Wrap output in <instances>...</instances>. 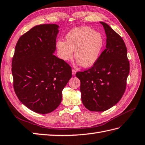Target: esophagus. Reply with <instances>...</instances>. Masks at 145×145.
Instances as JSON below:
<instances>
[{
  "label": "esophagus",
  "mask_w": 145,
  "mask_h": 145,
  "mask_svg": "<svg viewBox=\"0 0 145 145\" xmlns=\"http://www.w3.org/2000/svg\"><path fill=\"white\" fill-rule=\"evenodd\" d=\"M76 70H74V69H72V76H75V75H76Z\"/></svg>",
  "instance_id": "esophagus-1"
}]
</instances>
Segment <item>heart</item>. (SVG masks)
Wrapping results in <instances>:
<instances>
[{
	"label": "heart",
	"mask_w": 145,
	"mask_h": 145,
	"mask_svg": "<svg viewBox=\"0 0 145 145\" xmlns=\"http://www.w3.org/2000/svg\"><path fill=\"white\" fill-rule=\"evenodd\" d=\"M104 46V40L101 33L87 27H77L66 36V41L58 40L56 48L58 56L64 61L74 56L77 63L84 67L92 66L97 62Z\"/></svg>",
	"instance_id": "heart-1"
}]
</instances>
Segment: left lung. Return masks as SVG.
I'll list each match as a JSON object with an SVG mask.
<instances>
[{
  "label": "left lung",
  "mask_w": 145,
  "mask_h": 145,
  "mask_svg": "<svg viewBox=\"0 0 145 145\" xmlns=\"http://www.w3.org/2000/svg\"><path fill=\"white\" fill-rule=\"evenodd\" d=\"M107 37L106 48L93 66L78 72L83 105L89 110L104 112L123 96L130 71L127 50L120 35L105 22H100Z\"/></svg>",
  "instance_id": "left-lung-1"
}]
</instances>
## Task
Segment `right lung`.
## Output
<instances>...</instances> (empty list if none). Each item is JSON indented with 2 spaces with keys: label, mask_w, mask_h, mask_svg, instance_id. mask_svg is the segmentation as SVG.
<instances>
[{
  "label": "right lung",
  "mask_w": 145,
  "mask_h": 145,
  "mask_svg": "<svg viewBox=\"0 0 145 145\" xmlns=\"http://www.w3.org/2000/svg\"><path fill=\"white\" fill-rule=\"evenodd\" d=\"M56 24L35 26L19 38L12 63L14 88L22 104L36 113H50L62 101L72 77L69 64L54 55Z\"/></svg>",
  "instance_id": "add662e5"
}]
</instances>
